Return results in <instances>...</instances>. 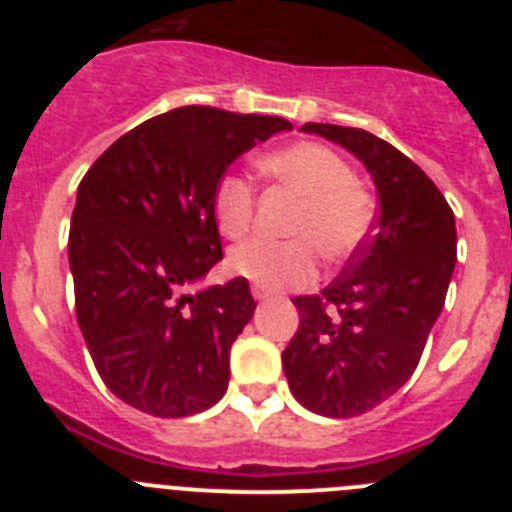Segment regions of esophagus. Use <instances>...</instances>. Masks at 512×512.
Here are the masks:
<instances>
[{
	"label": "esophagus",
	"mask_w": 512,
	"mask_h": 512,
	"mask_svg": "<svg viewBox=\"0 0 512 512\" xmlns=\"http://www.w3.org/2000/svg\"><path fill=\"white\" fill-rule=\"evenodd\" d=\"M251 295H253V300H259V302H264V300H269V292H266V289H261V287H253L251 289Z\"/></svg>",
	"instance_id": "obj_1"
}]
</instances>
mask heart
Segmentation results:
<instances>
[{"label": "heart", "instance_id": "1", "mask_svg": "<svg viewBox=\"0 0 512 512\" xmlns=\"http://www.w3.org/2000/svg\"><path fill=\"white\" fill-rule=\"evenodd\" d=\"M261 169L302 197V207L289 233L295 241L251 238L230 251V269L256 287L287 289L307 284L318 271V251L341 261L364 243L372 228L374 205L366 189L356 184L354 169L333 148L320 143H295L274 151ZM256 192L248 176L225 171L212 192V215L220 233L241 238L253 220Z\"/></svg>", "mask_w": 512, "mask_h": 512}]
</instances>
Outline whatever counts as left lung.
Listing matches in <instances>:
<instances>
[{
	"instance_id": "obj_1",
	"label": "left lung",
	"mask_w": 512,
	"mask_h": 512,
	"mask_svg": "<svg viewBox=\"0 0 512 512\" xmlns=\"http://www.w3.org/2000/svg\"><path fill=\"white\" fill-rule=\"evenodd\" d=\"M354 153L379 194L374 233L320 295L297 297L300 328L284 348L289 390L312 413L354 418L413 377L456 266L449 202L418 164L359 128L307 122Z\"/></svg>"
}]
</instances>
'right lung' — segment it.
<instances>
[{
	"label": "right lung",
	"mask_w": 512,
	"mask_h": 512,
	"mask_svg": "<svg viewBox=\"0 0 512 512\" xmlns=\"http://www.w3.org/2000/svg\"><path fill=\"white\" fill-rule=\"evenodd\" d=\"M284 117L176 107L117 138L84 174L71 215L76 318L112 395L187 418L228 390L230 346L256 302L243 277L187 289L223 259L217 179Z\"/></svg>",
	"instance_id": "1"
}]
</instances>
